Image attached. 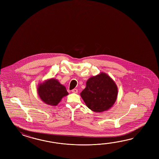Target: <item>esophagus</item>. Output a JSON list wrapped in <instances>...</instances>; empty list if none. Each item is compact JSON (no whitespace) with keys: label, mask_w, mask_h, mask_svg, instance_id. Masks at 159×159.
I'll list each match as a JSON object with an SVG mask.
<instances>
[{"label":"esophagus","mask_w":159,"mask_h":159,"mask_svg":"<svg viewBox=\"0 0 159 159\" xmlns=\"http://www.w3.org/2000/svg\"><path fill=\"white\" fill-rule=\"evenodd\" d=\"M71 92H73V93H78V90L76 89H73V90H71Z\"/></svg>","instance_id":"obj_1"}]
</instances>
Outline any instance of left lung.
<instances>
[{
  "mask_svg": "<svg viewBox=\"0 0 159 159\" xmlns=\"http://www.w3.org/2000/svg\"><path fill=\"white\" fill-rule=\"evenodd\" d=\"M86 86L81 96L88 108L101 112L108 110L115 103L118 90L114 81L108 75L102 72L89 78Z\"/></svg>",
  "mask_w": 159,
  "mask_h": 159,
  "instance_id": "8db88e82",
  "label": "left lung"
}]
</instances>
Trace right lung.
<instances>
[{"label":"right lung","instance_id":"right-lung-1","mask_svg":"<svg viewBox=\"0 0 159 159\" xmlns=\"http://www.w3.org/2000/svg\"><path fill=\"white\" fill-rule=\"evenodd\" d=\"M37 93L42 101L52 106H57L62 98L69 94L64 86L53 78L39 84Z\"/></svg>","mask_w":159,"mask_h":159}]
</instances>
